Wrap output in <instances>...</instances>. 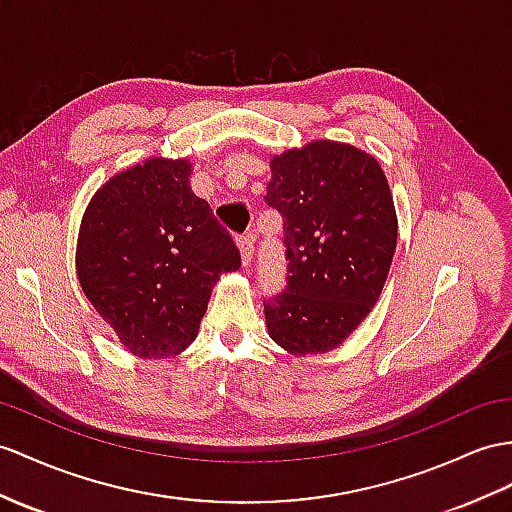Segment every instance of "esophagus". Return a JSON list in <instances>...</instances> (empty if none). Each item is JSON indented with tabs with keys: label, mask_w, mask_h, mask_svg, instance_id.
I'll return each mask as SVG.
<instances>
[{
	"label": "esophagus",
	"mask_w": 512,
	"mask_h": 512,
	"mask_svg": "<svg viewBox=\"0 0 512 512\" xmlns=\"http://www.w3.org/2000/svg\"><path fill=\"white\" fill-rule=\"evenodd\" d=\"M236 245L241 249V258H243V267H249L254 260V236L252 234H243L236 239Z\"/></svg>",
	"instance_id": "34e87169"
}]
</instances>
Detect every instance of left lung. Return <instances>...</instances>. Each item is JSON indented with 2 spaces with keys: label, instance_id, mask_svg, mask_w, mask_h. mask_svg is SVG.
Instances as JSON below:
<instances>
[{
  "label": "left lung",
  "instance_id": "1",
  "mask_svg": "<svg viewBox=\"0 0 512 512\" xmlns=\"http://www.w3.org/2000/svg\"><path fill=\"white\" fill-rule=\"evenodd\" d=\"M284 221L286 286L265 299L267 330L291 354L339 347L376 306L397 245L380 162L358 147L315 141L271 160L265 195Z\"/></svg>",
  "mask_w": 512,
  "mask_h": 512
}]
</instances>
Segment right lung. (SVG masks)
<instances>
[{
    "label": "right lung",
    "instance_id": "right-lung-1",
    "mask_svg": "<svg viewBox=\"0 0 512 512\" xmlns=\"http://www.w3.org/2000/svg\"><path fill=\"white\" fill-rule=\"evenodd\" d=\"M189 178V160L149 158L112 176L82 217V291L139 358L184 352L221 273L241 267L239 247Z\"/></svg>",
    "mask_w": 512,
    "mask_h": 512
}]
</instances>
